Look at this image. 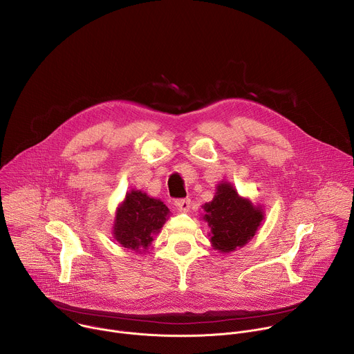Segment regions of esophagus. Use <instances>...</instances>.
I'll list each match as a JSON object with an SVG mask.
<instances>
[{
    "instance_id": "1",
    "label": "esophagus",
    "mask_w": 354,
    "mask_h": 354,
    "mask_svg": "<svg viewBox=\"0 0 354 354\" xmlns=\"http://www.w3.org/2000/svg\"><path fill=\"white\" fill-rule=\"evenodd\" d=\"M174 205L180 210V212H187L192 206V200L190 198H176L174 201Z\"/></svg>"
}]
</instances>
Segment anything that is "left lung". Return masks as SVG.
Returning a JSON list of instances; mask_svg holds the SVG:
<instances>
[{"label": "left lung", "instance_id": "1", "mask_svg": "<svg viewBox=\"0 0 354 354\" xmlns=\"http://www.w3.org/2000/svg\"><path fill=\"white\" fill-rule=\"evenodd\" d=\"M205 220L212 228L213 246L231 252L243 246L255 235L263 213L249 200L241 198L230 183H221L210 203L203 206Z\"/></svg>", "mask_w": 354, "mask_h": 354}]
</instances>
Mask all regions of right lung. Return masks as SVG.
<instances>
[{
	"label": "right lung",
	"instance_id": "right-lung-1",
	"mask_svg": "<svg viewBox=\"0 0 354 354\" xmlns=\"http://www.w3.org/2000/svg\"><path fill=\"white\" fill-rule=\"evenodd\" d=\"M168 213V207L161 200L131 190L118 209L113 230L115 238L124 248L138 249L142 246L145 249L153 241V235L160 232Z\"/></svg>",
	"mask_w": 354,
	"mask_h": 354
}]
</instances>
